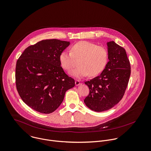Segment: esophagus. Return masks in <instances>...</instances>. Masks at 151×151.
I'll list each match as a JSON object with an SVG mask.
<instances>
[{"label": "esophagus", "mask_w": 151, "mask_h": 151, "mask_svg": "<svg viewBox=\"0 0 151 151\" xmlns=\"http://www.w3.org/2000/svg\"><path fill=\"white\" fill-rule=\"evenodd\" d=\"M81 85V82H80V81L76 80V81H75V85H76V86H79V85Z\"/></svg>", "instance_id": "34e87169"}]
</instances>
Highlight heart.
<instances>
[{"mask_svg": "<svg viewBox=\"0 0 151 151\" xmlns=\"http://www.w3.org/2000/svg\"><path fill=\"white\" fill-rule=\"evenodd\" d=\"M74 58H79L78 62L79 66L72 69L69 75L80 79L88 75L94 76L102 72L107 64L109 54L107 49L103 46L82 41L72 45L70 52L62 51L59 57L62 67L66 70L72 68Z\"/></svg>", "mask_w": 151, "mask_h": 151, "instance_id": "obj_1", "label": "heart"}]
</instances>
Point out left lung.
<instances>
[{
    "label": "left lung",
    "mask_w": 151,
    "mask_h": 151,
    "mask_svg": "<svg viewBox=\"0 0 151 151\" xmlns=\"http://www.w3.org/2000/svg\"><path fill=\"white\" fill-rule=\"evenodd\" d=\"M109 62L101 74L85 82L89 94L85 99L91 110L101 112L116 105L122 98L131 74V66L124 48L114 41L107 42Z\"/></svg>",
    "instance_id": "left-lung-1"
}]
</instances>
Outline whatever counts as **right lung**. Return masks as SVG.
Here are the masks:
<instances>
[{"instance_id":"1","label":"right lung","mask_w":151,"mask_h":151,"mask_svg":"<svg viewBox=\"0 0 151 151\" xmlns=\"http://www.w3.org/2000/svg\"><path fill=\"white\" fill-rule=\"evenodd\" d=\"M69 44L57 39L42 40L27 47L17 61V90L23 101L36 111L54 112L65 92L75 86V80L65 73L59 60Z\"/></svg>"}]
</instances>
